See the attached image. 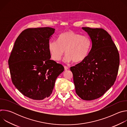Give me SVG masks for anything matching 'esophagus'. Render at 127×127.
<instances>
[{
    "instance_id": "34e87169",
    "label": "esophagus",
    "mask_w": 127,
    "mask_h": 127,
    "mask_svg": "<svg viewBox=\"0 0 127 127\" xmlns=\"http://www.w3.org/2000/svg\"><path fill=\"white\" fill-rule=\"evenodd\" d=\"M64 69H65V70H68V67H67V66H64Z\"/></svg>"
}]
</instances>
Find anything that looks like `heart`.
Returning a JSON list of instances; mask_svg holds the SVG:
<instances>
[{"label": "heart", "mask_w": 127, "mask_h": 127, "mask_svg": "<svg viewBox=\"0 0 127 127\" xmlns=\"http://www.w3.org/2000/svg\"><path fill=\"white\" fill-rule=\"evenodd\" d=\"M92 42L87 35H82L73 31H68L60 34L58 42L51 41L48 48L52 58L60 61L65 53V62L73 61L78 63L83 61L88 56L91 48Z\"/></svg>", "instance_id": "1"}]
</instances>
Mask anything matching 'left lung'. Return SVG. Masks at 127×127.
<instances>
[{"mask_svg":"<svg viewBox=\"0 0 127 127\" xmlns=\"http://www.w3.org/2000/svg\"><path fill=\"white\" fill-rule=\"evenodd\" d=\"M92 42L87 57L71 67L76 94L82 99L92 100L103 95L114 84L120 57L111 36L101 28L83 27Z\"/></svg>","mask_w":127,"mask_h":127,"instance_id":"left-lung-1","label":"left lung"}]
</instances>
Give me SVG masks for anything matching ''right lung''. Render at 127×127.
<instances>
[{"mask_svg": "<svg viewBox=\"0 0 127 127\" xmlns=\"http://www.w3.org/2000/svg\"><path fill=\"white\" fill-rule=\"evenodd\" d=\"M55 29L29 28L16 39L8 60L12 82L25 96L43 100L52 94L64 67L50 60L48 45Z\"/></svg>", "mask_w": 127, "mask_h": 127, "instance_id": "add662e5", "label": "right lung"}]
</instances>
